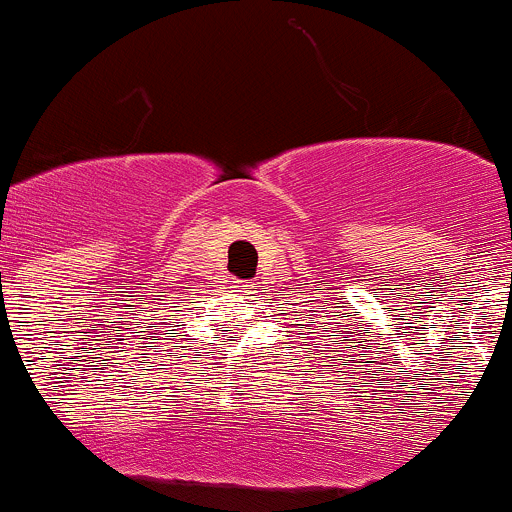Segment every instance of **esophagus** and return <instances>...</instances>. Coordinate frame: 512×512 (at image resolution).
<instances>
[{
	"label": "esophagus",
	"instance_id": "esophagus-1",
	"mask_svg": "<svg viewBox=\"0 0 512 512\" xmlns=\"http://www.w3.org/2000/svg\"><path fill=\"white\" fill-rule=\"evenodd\" d=\"M238 292H242V294H255V284H252V282L242 284V287L238 289Z\"/></svg>",
	"mask_w": 512,
	"mask_h": 512
}]
</instances>
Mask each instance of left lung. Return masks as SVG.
Listing matches in <instances>:
<instances>
[{"label": "left lung", "instance_id": "left-lung-1", "mask_svg": "<svg viewBox=\"0 0 512 512\" xmlns=\"http://www.w3.org/2000/svg\"><path fill=\"white\" fill-rule=\"evenodd\" d=\"M343 338H346V341H348V336H343ZM360 343V341H358ZM338 360H341V358H338Z\"/></svg>", "mask_w": 512, "mask_h": 512}]
</instances>
